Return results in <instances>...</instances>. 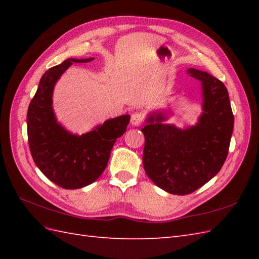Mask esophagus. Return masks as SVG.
Returning <instances> with one entry per match:
<instances>
[{
    "mask_svg": "<svg viewBox=\"0 0 259 259\" xmlns=\"http://www.w3.org/2000/svg\"><path fill=\"white\" fill-rule=\"evenodd\" d=\"M142 121H144V113L135 112L133 115H131L130 122H131V124H133V125L139 126L142 123Z\"/></svg>",
    "mask_w": 259,
    "mask_h": 259,
    "instance_id": "esophagus-1",
    "label": "esophagus"
}]
</instances>
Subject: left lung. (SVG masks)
I'll list each match as a JSON object with an SVG mask.
<instances>
[{"label": "left lung", "mask_w": 259, "mask_h": 259, "mask_svg": "<svg viewBox=\"0 0 259 259\" xmlns=\"http://www.w3.org/2000/svg\"><path fill=\"white\" fill-rule=\"evenodd\" d=\"M199 80L202 112L195 125L166 123L168 113L148 114L142 163L148 177L172 195H188L216 176L226 160L234 130V114L226 87L205 71L187 70Z\"/></svg>", "instance_id": "obj_1"}]
</instances>
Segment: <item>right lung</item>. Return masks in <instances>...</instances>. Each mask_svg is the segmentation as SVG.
Listing matches in <instances>:
<instances>
[{
    "label": "right lung",
    "mask_w": 259,
    "mask_h": 259,
    "mask_svg": "<svg viewBox=\"0 0 259 259\" xmlns=\"http://www.w3.org/2000/svg\"><path fill=\"white\" fill-rule=\"evenodd\" d=\"M92 60L70 58L49 69L27 109V139L33 160L49 180L64 189L82 188L100 177L115 140L125 133L130 121L129 114L120 115L81 136L58 122L52 107L54 85L71 64Z\"/></svg>",
    "instance_id": "obj_1"
}]
</instances>
